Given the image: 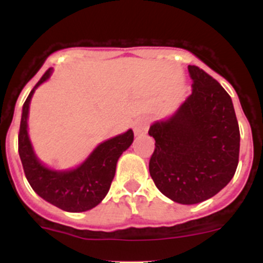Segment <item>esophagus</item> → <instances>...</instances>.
Wrapping results in <instances>:
<instances>
[{
    "label": "esophagus",
    "mask_w": 263,
    "mask_h": 263,
    "mask_svg": "<svg viewBox=\"0 0 263 263\" xmlns=\"http://www.w3.org/2000/svg\"><path fill=\"white\" fill-rule=\"evenodd\" d=\"M147 127H148V119L145 118V117H141V118H139L134 123L135 135H137V136H139V135H145L147 132Z\"/></svg>",
    "instance_id": "esophagus-1"
}]
</instances>
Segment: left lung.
I'll list each match as a JSON object with an SVG mask.
<instances>
[{"mask_svg":"<svg viewBox=\"0 0 263 263\" xmlns=\"http://www.w3.org/2000/svg\"><path fill=\"white\" fill-rule=\"evenodd\" d=\"M192 94L148 135L155 150L148 171L158 190L183 205L209 200L234 177L240 134L230 95L209 73L188 66Z\"/></svg>","mask_w":263,"mask_h":263,"instance_id":"left-lung-1","label":"left lung"}]
</instances>
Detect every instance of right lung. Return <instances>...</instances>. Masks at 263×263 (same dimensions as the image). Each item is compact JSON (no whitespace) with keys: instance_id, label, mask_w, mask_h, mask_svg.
<instances>
[{"instance_id":"obj_1","label":"right lung","mask_w":263,"mask_h":263,"mask_svg":"<svg viewBox=\"0 0 263 263\" xmlns=\"http://www.w3.org/2000/svg\"><path fill=\"white\" fill-rule=\"evenodd\" d=\"M50 68L36 82L23 105L18 155L29 184L43 200L68 213H82L95 208L107 196L116 174L117 161L134 141V131L102 142L76 169L57 172L44 166L33 151L28 136L29 104L36 87L50 76Z\"/></svg>"}]
</instances>
